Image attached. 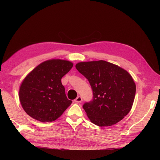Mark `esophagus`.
Segmentation results:
<instances>
[{
    "label": "esophagus",
    "mask_w": 160,
    "mask_h": 160,
    "mask_svg": "<svg viewBox=\"0 0 160 160\" xmlns=\"http://www.w3.org/2000/svg\"><path fill=\"white\" fill-rule=\"evenodd\" d=\"M82 101V98L81 96H78L76 99H75V102H76V103H80Z\"/></svg>",
    "instance_id": "34e87169"
}]
</instances>
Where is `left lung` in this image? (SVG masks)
Returning <instances> with one entry per match:
<instances>
[{
    "mask_svg": "<svg viewBox=\"0 0 160 160\" xmlns=\"http://www.w3.org/2000/svg\"><path fill=\"white\" fill-rule=\"evenodd\" d=\"M76 68L89 80L93 91V99L82 106L92 123L111 126L129 113L136 87L127 71L104 60L79 62Z\"/></svg>",
    "mask_w": 160,
    "mask_h": 160,
    "instance_id": "left-lung-1",
    "label": "left lung"
}]
</instances>
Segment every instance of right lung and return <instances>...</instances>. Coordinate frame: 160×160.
<instances>
[{"mask_svg": "<svg viewBox=\"0 0 160 160\" xmlns=\"http://www.w3.org/2000/svg\"><path fill=\"white\" fill-rule=\"evenodd\" d=\"M72 67L69 61L47 60L27 76L19 91L20 103L27 114L35 120L49 122L64 113L72 101L67 99L61 79Z\"/></svg>", "mask_w": 160, "mask_h": 160, "instance_id": "add662e5", "label": "right lung"}]
</instances>
